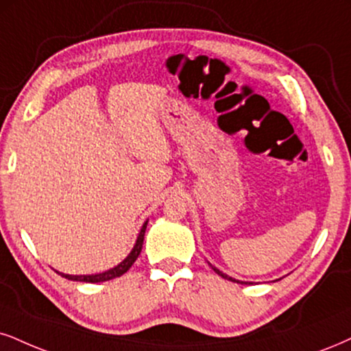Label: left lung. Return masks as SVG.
<instances>
[{"label":"left lung","instance_id":"1","mask_svg":"<svg viewBox=\"0 0 351 351\" xmlns=\"http://www.w3.org/2000/svg\"><path fill=\"white\" fill-rule=\"evenodd\" d=\"M210 267H211V268H213V270H215V271H216V274H218V275H219V276H223V278H224V280H229V281H236V283H241V285H244V281H239V280H234V278H231V276H228V275H224V274H223V271H219V270H218V268H215V267H213V265H210Z\"/></svg>","mask_w":351,"mask_h":351}]
</instances>
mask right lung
Wrapping results in <instances>:
<instances>
[{"mask_svg": "<svg viewBox=\"0 0 351 351\" xmlns=\"http://www.w3.org/2000/svg\"><path fill=\"white\" fill-rule=\"evenodd\" d=\"M146 224H148V221H146L145 224H143L140 234H138V239H136V244L135 247H133L132 252H130V255L127 258H125L123 262H120L119 265L110 268V270L104 271V274H97V275H64V274H58L64 276V278L68 280H73V281H84V283H99V281H107V280H112V278H117V276H122L125 271L128 270L130 267L135 263V261L138 258V255H140L141 252V247H143V239H145V231H146Z\"/></svg>", "mask_w": 351, "mask_h": 351, "instance_id": "obj_1", "label": "right lung"}]
</instances>
